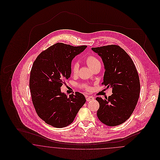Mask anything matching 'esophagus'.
Listing matches in <instances>:
<instances>
[{"label":"esophagus","instance_id":"34e87169","mask_svg":"<svg viewBox=\"0 0 160 160\" xmlns=\"http://www.w3.org/2000/svg\"><path fill=\"white\" fill-rule=\"evenodd\" d=\"M86 99H87L88 102H90V101H92V100H93L94 98L92 96H88V97H87Z\"/></svg>","mask_w":160,"mask_h":160}]
</instances>
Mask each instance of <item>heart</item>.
<instances>
[{
    "label": "heart",
    "mask_w": 160,
    "mask_h": 160,
    "mask_svg": "<svg viewBox=\"0 0 160 160\" xmlns=\"http://www.w3.org/2000/svg\"><path fill=\"white\" fill-rule=\"evenodd\" d=\"M84 60H85V62L86 63V64L92 69L95 68L96 67H97L98 66H100V62L99 60L93 55L90 54V55H87L85 57ZM78 68H79V66L77 63H72L71 67V72L74 74H76L78 72ZM79 86L81 88H83L84 89H85L86 91H89L91 89V87L87 83H81V84H79Z\"/></svg>",
    "instance_id": "obj_1"
}]
</instances>
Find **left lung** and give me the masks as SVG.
<instances>
[{"mask_svg":"<svg viewBox=\"0 0 160 160\" xmlns=\"http://www.w3.org/2000/svg\"><path fill=\"white\" fill-rule=\"evenodd\" d=\"M92 50L101 57L105 66L102 84L112 88L113 92L108 98H96L100 105L97 117L108 126L121 124L132 114L139 98L140 85L136 66L119 46L93 47Z\"/></svg>","mask_w":160,"mask_h":160,"instance_id":"1","label":"left lung"}]
</instances>
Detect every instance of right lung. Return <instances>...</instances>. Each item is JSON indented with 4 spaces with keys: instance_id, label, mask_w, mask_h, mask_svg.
<instances>
[{
    "instance_id": "obj_1",
    "label": "right lung",
    "mask_w": 160,
    "mask_h": 160,
    "mask_svg": "<svg viewBox=\"0 0 160 160\" xmlns=\"http://www.w3.org/2000/svg\"><path fill=\"white\" fill-rule=\"evenodd\" d=\"M86 47L57 43L42 51L32 64L29 78L32 102L39 117L53 127L71 124L86 103L82 93L76 92L68 97L60 88L71 76L72 60Z\"/></svg>"
}]
</instances>
